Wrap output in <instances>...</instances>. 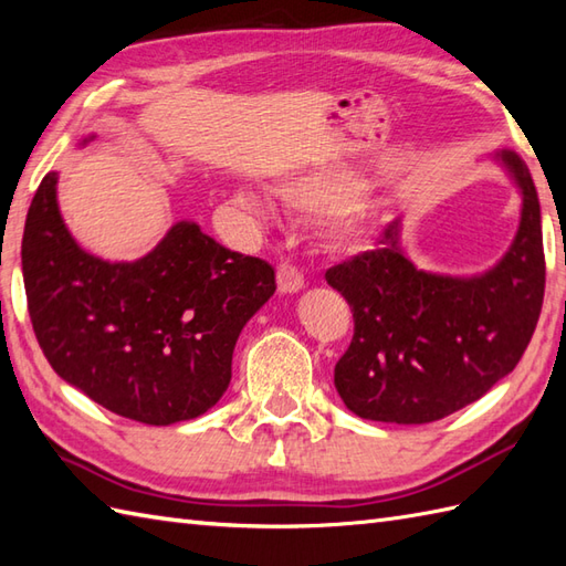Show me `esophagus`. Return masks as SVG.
<instances>
[{
  "instance_id": "34e87169",
  "label": "esophagus",
  "mask_w": 566,
  "mask_h": 566,
  "mask_svg": "<svg viewBox=\"0 0 566 566\" xmlns=\"http://www.w3.org/2000/svg\"><path fill=\"white\" fill-rule=\"evenodd\" d=\"M276 286H280L282 294H296L304 290V274L298 272L294 264L284 262L276 268Z\"/></svg>"
}]
</instances>
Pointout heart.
Returning a JSON list of instances; mask_svg holds the SVG:
<instances>
[{
    "label": "heart",
    "mask_w": 566,
    "mask_h": 566,
    "mask_svg": "<svg viewBox=\"0 0 566 566\" xmlns=\"http://www.w3.org/2000/svg\"><path fill=\"white\" fill-rule=\"evenodd\" d=\"M276 197L286 209L306 216H323L335 209L350 203L359 191H363V182L353 175L343 172H323V170H308V172H294L280 179L274 187ZM238 201L245 209L264 213L262 201L250 195V191H240ZM367 231V213L363 209H345L338 211L331 226V235L338 245H353Z\"/></svg>",
    "instance_id": "heart-1"
}]
</instances>
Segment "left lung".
Returning a JSON list of instances; mask_svg holds the SVG:
<instances>
[{
  "label": "left lung",
  "mask_w": 566,
  "mask_h": 566,
  "mask_svg": "<svg viewBox=\"0 0 566 566\" xmlns=\"http://www.w3.org/2000/svg\"><path fill=\"white\" fill-rule=\"evenodd\" d=\"M521 195V221L494 268L438 274L416 268L391 221L379 245L326 272L353 308L355 335L335 365V389L359 418L432 423L511 375L531 343L545 296L539 199L513 150L491 153Z\"/></svg>",
  "instance_id": "obj_1"
}]
</instances>
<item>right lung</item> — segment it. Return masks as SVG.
I'll return each mask as SVG.
<instances>
[{"mask_svg": "<svg viewBox=\"0 0 566 566\" xmlns=\"http://www.w3.org/2000/svg\"><path fill=\"white\" fill-rule=\"evenodd\" d=\"M21 270L33 333L55 375L148 426L216 406L231 384L240 331L276 290L272 264L231 252L195 221H177L134 262L92 255L60 216L57 172L31 201Z\"/></svg>", "mask_w": 566, "mask_h": 566, "instance_id": "obj_1", "label": "right lung"}]
</instances>
